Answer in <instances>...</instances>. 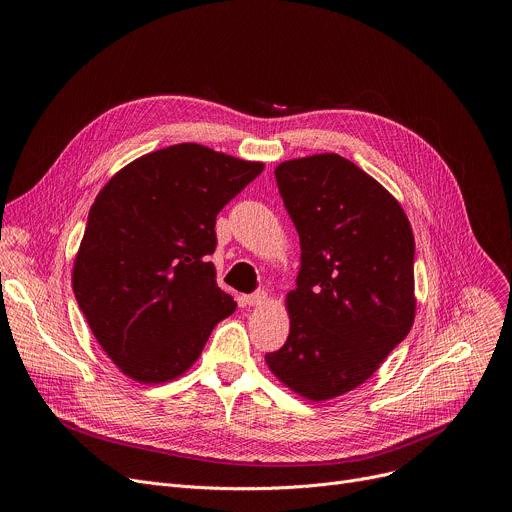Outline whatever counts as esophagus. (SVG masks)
<instances>
[{"label": "esophagus", "instance_id": "esophagus-1", "mask_svg": "<svg viewBox=\"0 0 512 512\" xmlns=\"http://www.w3.org/2000/svg\"><path fill=\"white\" fill-rule=\"evenodd\" d=\"M265 300H267L265 291H255V294L245 296V304L247 306H261V304H265Z\"/></svg>", "mask_w": 512, "mask_h": 512}]
</instances>
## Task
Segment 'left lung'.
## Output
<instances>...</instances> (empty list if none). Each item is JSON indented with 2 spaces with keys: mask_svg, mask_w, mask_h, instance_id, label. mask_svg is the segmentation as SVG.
<instances>
[{
  "mask_svg": "<svg viewBox=\"0 0 512 512\" xmlns=\"http://www.w3.org/2000/svg\"><path fill=\"white\" fill-rule=\"evenodd\" d=\"M275 180L302 267L285 306L289 336L271 373L310 401L344 395L381 367L415 320V241L401 204L338 154L281 162Z\"/></svg>",
  "mask_w": 512,
  "mask_h": 512,
  "instance_id": "obj_1",
  "label": "left lung"
}]
</instances>
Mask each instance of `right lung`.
Listing matches in <instances>:
<instances>
[{
  "label": "right lung",
  "instance_id": "1",
  "mask_svg": "<svg viewBox=\"0 0 512 512\" xmlns=\"http://www.w3.org/2000/svg\"><path fill=\"white\" fill-rule=\"evenodd\" d=\"M261 172V162L178 143L127 164L95 198L72 289L129 379L158 385L184 375L235 312L208 255L216 214Z\"/></svg>",
  "mask_w": 512,
  "mask_h": 512
}]
</instances>
